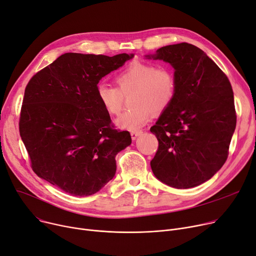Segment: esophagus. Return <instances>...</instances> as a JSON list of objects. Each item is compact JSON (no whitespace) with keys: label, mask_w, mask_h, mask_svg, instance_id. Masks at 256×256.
Instances as JSON below:
<instances>
[{"label":"esophagus","mask_w":256,"mask_h":256,"mask_svg":"<svg viewBox=\"0 0 256 256\" xmlns=\"http://www.w3.org/2000/svg\"><path fill=\"white\" fill-rule=\"evenodd\" d=\"M142 133V130H134V131H131V138L134 140H136L138 138V136H140V135Z\"/></svg>","instance_id":"obj_1"}]
</instances>
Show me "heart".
I'll return each instance as SVG.
<instances>
[{
	"label": "heart",
	"instance_id": "b5f03b06",
	"mask_svg": "<svg viewBox=\"0 0 256 256\" xmlns=\"http://www.w3.org/2000/svg\"><path fill=\"white\" fill-rule=\"evenodd\" d=\"M116 88L99 84L97 99L108 114L116 116L122 110L124 96L133 92L130 103L133 106L116 120L118 127L138 130L146 125L153 110L161 112L172 104L176 82L172 70L166 66L133 61L118 71L114 78Z\"/></svg>",
	"mask_w": 256,
	"mask_h": 256
}]
</instances>
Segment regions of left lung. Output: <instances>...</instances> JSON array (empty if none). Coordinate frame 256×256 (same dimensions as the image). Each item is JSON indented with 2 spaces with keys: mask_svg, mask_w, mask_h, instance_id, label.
<instances>
[{
  "mask_svg": "<svg viewBox=\"0 0 256 256\" xmlns=\"http://www.w3.org/2000/svg\"><path fill=\"white\" fill-rule=\"evenodd\" d=\"M146 56L170 63L176 82L172 104L150 129L159 142L153 174L174 188L198 186L228 156L236 123L232 84L212 58L186 42Z\"/></svg>",
  "mask_w": 256,
  "mask_h": 256,
  "instance_id": "obj_1",
  "label": "left lung"
}]
</instances>
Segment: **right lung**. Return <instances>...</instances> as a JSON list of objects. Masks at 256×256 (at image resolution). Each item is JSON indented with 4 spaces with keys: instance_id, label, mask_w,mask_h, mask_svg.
<instances>
[{
    "instance_id": "right-lung-1",
    "label": "right lung",
    "mask_w": 256,
    "mask_h": 256,
    "mask_svg": "<svg viewBox=\"0 0 256 256\" xmlns=\"http://www.w3.org/2000/svg\"><path fill=\"white\" fill-rule=\"evenodd\" d=\"M133 56L67 52L30 80L20 133L39 178L73 196H88L114 176L116 155L131 144V135L114 129L96 88Z\"/></svg>"
}]
</instances>
